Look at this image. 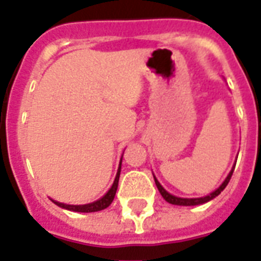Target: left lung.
I'll list each match as a JSON object with an SVG mask.
<instances>
[{
  "instance_id": "left-lung-1",
  "label": "left lung",
  "mask_w": 261,
  "mask_h": 261,
  "mask_svg": "<svg viewBox=\"0 0 261 261\" xmlns=\"http://www.w3.org/2000/svg\"><path fill=\"white\" fill-rule=\"evenodd\" d=\"M233 168H235V167H233ZM233 168H232L231 172L228 174L225 180H224L221 185H220V188H217L216 191L213 192V193H210V195L204 196V197H196V199H184V197H176V196L171 195V193H168V192L165 191L164 188L160 185V182L155 179V178H154V180H155V185H157V188H159V192L161 193V196H163L168 203H171V204H176V206H197V204H203V203H207V201L213 200L214 197H217V196L220 195V193L225 189V186L228 185V182H229L232 174H233Z\"/></svg>"
}]
</instances>
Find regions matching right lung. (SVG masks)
Listing matches in <instances>:
<instances>
[{
    "instance_id": "right-lung-1",
    "label": "right lung",
    "mask_w": 261,
    "mask_h": 261,
    "mask_svg": "<svg viewBox=\"0 0 261 261\" xmlns=\"http://www.w3.org/2000/svg\"><path fill=\"white\" fill-rule=\"evenodd\" d=\"M119 174H121V163H119V168H118L117 176L114 179V184L110 188V191L102 196L101 199H98L97 201H93V203H89V204H79V206H75V204H65V203H60V201L53 200L57 204V206L62 207V208H66V210L76 211V213H94V211H100L107 208L110 204L114 200L115 197V193H117L118 189V180H119Z\"/></svg>"
}]
</instances>
